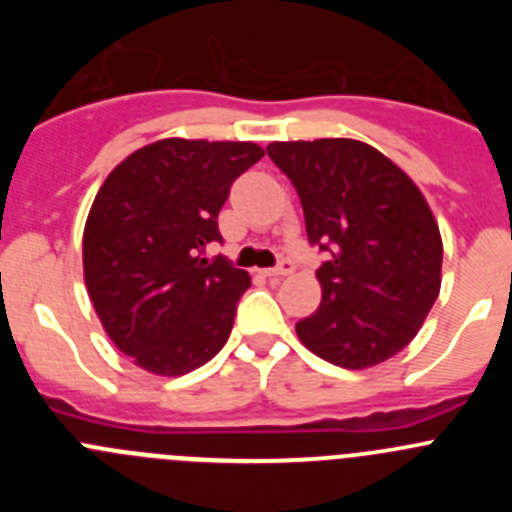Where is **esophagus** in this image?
Wrapping results in <instances>:
<instances>
[{"label":"esophagus","instance_id":"obj_1","mask_svg":"<svg viewBox=\"0 0 512 512\" xmlns=\"http://www.w3.org/2000/svg\"><path fill=\"white\" fill-rule=\"evenodd\" d=\"M292 269H295V266H292V261L282 259L279 261V266H274V269H266L264 274L266 277H287V274H292Z\"/></svg>","mask_w":512,"mask_h":512}]
</instances>
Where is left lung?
I'll list each match as a JSON object with an SVG mask.
<instances>
[{
	"label": "left lung",
	"mask_w": 512,
	"mask_h": 512,
	"mask_svg": "<svg viewBox=\"0 0 512 512\" xmlns=\"http://www.w3.org/2000/svg\"><path fill=\"white\" fill-rule=\"evenodd\" d=\"M295 184L307 241L328 253L323 300L295 325L312 354L343 369L392 359L418 336L441 289L436 217L400 166L351 138L271 143Z\"/></svg>",
	"instance_id": "left-lung-1"
}]
</instances>
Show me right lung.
I'll list each match as a JSON object with an SVG mask.
<instances>
[{"mask_svg": "<svg viewBox=\"0 0 512 512\" xmlns=\"http://www.w3.org/2000/svg\"><path fill=\"white\" fill-rule=\"evenodd\" d=\"M261 156L241 140L166 138L104 179L84 225V282L107 336L140 369L179 377L228 341L251 277L202 251L223 243L217 212Z\"/></svg>", "mask_w": 512, "mask_h": 512, "instance_id": "right-lung-1", "label": "right lung"}]
</instances>
